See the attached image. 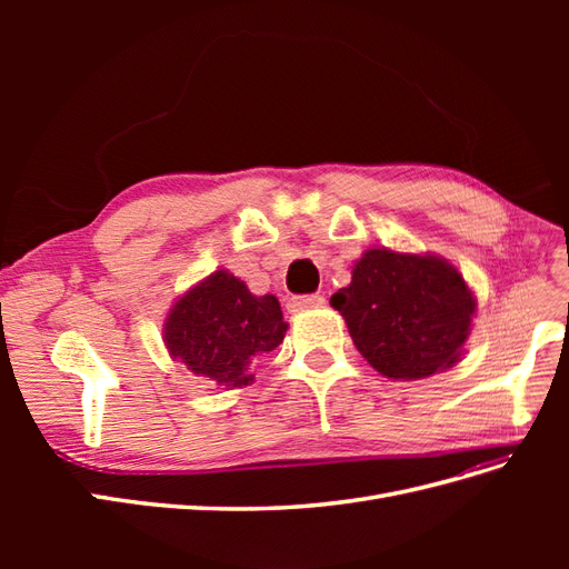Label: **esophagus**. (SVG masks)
Here are the masks:
<instances>
[{
	"label": "esophagus",
	"instance_id": "esophagus-1",
	"mask_svg": "<svg viewBox=\"0 0 569 569\" xmlns=\"http://www.w3.org/2000/svg\"><path fill=\"white\" fill-rule=\"evenodd\" d=\"M320 306H325L322 295H306V297H295L289 301L291 311H308V308H320Z\"/></svg>",
	"mask_w": 569,
	"mask_h": 569
}]
</instances>
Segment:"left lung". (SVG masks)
<instances>
[{
  "label": "left lung",
  "mask_w": 569,
  "mask_h": 569,
  "mask_svg": "<svg viewBox=\"0 0 569 569\" xmlns=\"http://www.w3.org/2000/svg\"><path fill=\"white\" fill-rule=\"evenodd\" d=\"M368 363L391 380L451 368L470 335L475 299L462 274L435 256L370 249L351 284L330 299Z\"/></svg>",
  "instance_id": "8db88e82"
}]
</instances>
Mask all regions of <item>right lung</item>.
<instances>
[{
    "instance_id": "1",
    "label": "right lung",
    "mask_w": 569,
    "mask_h": 569,
    "mask_svg": "<svg viewBox=\"0 0 569 569\" xmlns=\"http://www.w3.org/2000/svg\"><path fill=\"white\" fill-rule=\"evenodd\" d=\"M287 322L272 295L253 297L242 280L218 270L170 308L166 347L220 389L251 382V366L284 339Z\"/></svg>"
}]
</instances>
